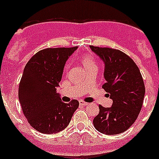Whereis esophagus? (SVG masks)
Listing matches in <instances>:
<instances>
[{
  "instance_id": "obj_1",
  "label": "esophagus",
  "mask_w": 159,
  "mask_h": 159,
  "mask_svg": "<svg viewBox=\"0 0 159 159\" xmlns=\"http://www.w3.org/2000/svg\"><path fill=\"white\" fill-rule=\"evenodd\" d=\"M79 103H80V105H82V106H86V105H88V104H89V103H87V102H85V101H83V100L79 101Z\"/></svg>"
}]
</instances>
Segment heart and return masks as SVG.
Here are the masks:
<instances>
[{"mask_svg": "<svg viewBox=\"0 0 159 159\" xmlns=\"http://www.w3.org/2000/svg\"><path fill=\"white\" fill-rule=\"evenodd\" d=\"M79 61L82 63L83 68L85 69L86 71L90 70V69L97 68V62L95 61V59L90 55L83 54L79 57Z\"/></svg>", "mask_w": 159, "mask_h": 159, "instance_id": "b5f03b06", "label": "heart"}]
</instances>
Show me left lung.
Instances as JSON below:
<instances>
[{"label": "left lung", "instance_id": "8db88e82", "mask_svg": "<svg viewBox=\"0 0 159 159\" xmlns=\"http://www.w3.org/2000/svg\"><path fill=\"white\" fill-rule=\"evenodd\" d=\"M90 48L104 62L106 83L102 88L113 100L110 108L98 106L93 125L105 135L122 133L136 121L142 109L145 95L142 74L133 60L120 50L93 45Z\"/></svg>", "mask_w": 159, "mask_h": 159}]
</instances>
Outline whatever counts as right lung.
Returning a JSON list of instances; mask_svg holds the SVG:
<instances>
[{
    "instance_id": "obj_1",
    "label": "right lung",
    "mask_w": 159,
    "mask_h": 159,
    "mask_svg": "<svg viewBox=\"0 0 159 159\" xmlns=\"http://www.w3.org/2000/svg\"><path fill=\"white\" fill-rule=\"evenodd\" d=\"M77 46L39 50L26 64L18 89L23 115L33 128L55 134L67 126L79 106L76 99L62 102L56 93L66 62Z\"/></svg>"
}]
</instances>
